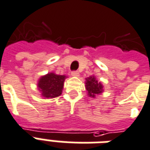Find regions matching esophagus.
Segmentation results:
<instances>
[{
    "label": "esophagus",
    "instance_id": "1",
    "mask_svg": "<svg viewBox=\"0 0 150 150\" xmlns=\"http://www.w3.org/2000/svg\"><path fill=\"white\" fill-rule=\"evenodd\" d=\"M79 72L78 71H71V75L72 76H79Z\"/></svg>",
    "mask_w": 150,
    "mask_h": 150
}]
</instances>
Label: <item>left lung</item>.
I'll return each instance as SVG.
<instances>
[{
	"instance_id": "1",
	"label": "left lung",
	"mask_w": 150,
	"mask_h": 150,
	"mask_svg": "<svg viewBox=\"0 0 150 150\" xmlns=\"http://www.w3.org/2000/svg\"><path fill=\"white\" fill-rule=\"evenodd\" d=\"M86 81V89L87 90L88 95L90 97H95L103 91V86L101 83H98L94 76L87 78Z\"/></svg>"
}]
</instances>
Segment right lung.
<instances>
[{"mask_svg": "<svg viewBox=\"0 0 150 150\" xmlns=\"http://www.w3.org/2000/svg\"><path fill=\"white\" fill-rule=\"evenodd\" d=\"M65 75H58L50 73L42 76L38 82V89L44 98H52L60 96L62 93Z\"/></svg>", "mask_w": 150, "mask_h": 150, "instance_id": "right-lung-1", "label": "right lung"}]
</instances>
